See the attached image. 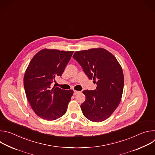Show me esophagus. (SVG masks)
Listing matches in <instances>:
<instances>
[{
  "mask_svg": "<svg viewBox=\"0 0 155 155\" xmlns=\"http://www.w3.org/2000/svg\"><path fill=\"white\" fill-rule=\"evenodd\" d=\"M80 91H74V95H76V94H77L78 93H79Z\"/></svg>",
  "mask_w": 155,
  "mask_h": 155,
  "instance_id": "esophagus-1",
  "label": "esophagus"
}]
</instances>
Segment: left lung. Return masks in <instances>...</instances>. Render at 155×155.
<instances>
[{
    "label": "left lung",
    "instance_id": "8db88e82",
    "mask_svg": "<svg viewBox=\"0 0 155 155\" xmlns=\"http://www.w3.org/2000/svg\"><path fill=\"white\" fill-rule=\"evenodd\" d=\"M73 58L89 78L97 80L95 90H84L83 115L94 122L107 119L118 106L123 94L124 75L115 57L103 48L76 51ZM96 83V81H95Z\"/></svg>",
    "mask_w": 155,
    "mask_h": 155
}]
</instances>
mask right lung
<instances>
[{
    "label": "right lung",
    "mask_w": 155,
    "mask_h": 155,
    "mask_svg": "<svg viewBox=\"0 0 155 155\" xmlns=\"http://www.w3.org/2000/svg\"><path fill=\"white\" fill-rule=\"evenodd\" d=\"M74 51L44 49L31 59L24 76L28 100L39 117L55 120L63 116L73 95V90L51 88L54 78L61 76Z\"/></svg>",
    "instance_id": "add662e5"
}]
</instances>
